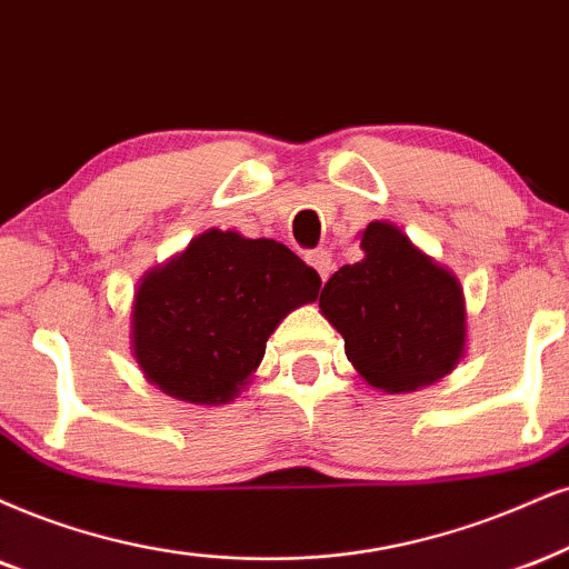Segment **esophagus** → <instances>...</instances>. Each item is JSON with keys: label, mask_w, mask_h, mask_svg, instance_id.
<instances>
[{"label": "esophagus", "mask_w": 569, "mask_h": 569, "mask_svg": "<svg viewBox=\"0 0 569 569\" xmlns=\"http://www.w3.org/2000/svg\"><path fill=\"white\" fill-rule=\"evenodd\" d=\"M306 261H308V266H313V269H317V273L321 277V282H327V277L335 269L332 252H329V250H311L306 256Z\"/></svg>", "instance_id": "1"}]
</instances>
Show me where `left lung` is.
<instances>
[{
    "label": "left lung",
    "mask_w": 569,
    "mask_h": 569,
    "mask_svg": "<svg viewBox=\"0 0 569 569\" xmlns=\"http://www.w3.org/2000/svg\"><path fill=\"white\" fill-rule=\"evenodd\" d=\"M363 258L329 277L319 296L325 319L371 388L411 392L443 380L467 346L465 290L401 229L371 221Z\"/></svg>",
    "instance_id": "left-lung-1"
}]
</instances>
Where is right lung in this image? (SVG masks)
Returning <instances> with one entry per match:
<instances>
[{
    "mask_svg": "<svg viewBox=\"0 0 569 569\" xmlns=\"http://www.w3.org/2000/svg\"><path fill=\"white\" fill-rule=\"evenodd\" d=\"M319 287V273L282 242L208 229L144 273L131 306V350L166 396L229 403L263 361L279 321L313 303Z\"/></svg>",
    "mask_w": 569,
    "mask_h": 569,
    "instance_id": "right-lung-1",
    "label": "right lung"
}]
</instances>
